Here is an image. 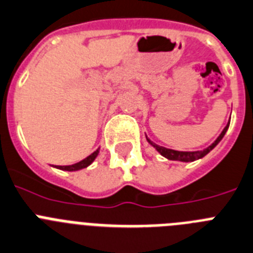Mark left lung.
<instances>
[{
	"instance_id": "obj_1",
	"label": "left lung",
	"mask_w": 253,
	"mask_h": 253,
	"mask_svg": "<svg viewBox=\"0 0 253 253\" xmlns=\"http://www.w3.org/2000/svg\"><path fill=\"white\" fill-rule=\"evenodd\" d=\"M228 127H229V122H228V125L225 126V128L223 129V132L219 135V137L216 140H215L214 142H212L209 148L204 149V150L201 151H178V150H172V149H167V148H163V146H159V145L154 144L151 140H149L148 137H146V140H148L149 144L151 145V146H154V148L157 149L158 153H160V155H163L164 158H167V159L169 160H179V162H193V160H197V159H201V158H204L208 153H210V151L212 150V149L216 146V145L220 142V140L223 139L224 135H225V132H227Z\"/></svg>"
}]
</instances>
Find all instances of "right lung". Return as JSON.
<instances>
[{
    "mask_svg": "<svg viewBox=\"0 0 253 253\" xmlns=\"http://www.w3.org/2000/svg\"><path fill=\"white\" fill-rule=\"evenodd\" d=\"M98 154H99V149H96L93 154H90L89 157H86L85 159H83L81 162H79V163H75V164H72V166H57L56 168L62 169V170H69V172L80 170V169L86 168V167H89L90 164L93 163L94 160H95V158L98 157Z\"/></svg>",
    "mask_w": 253,
    "mask_h": 253,
    "instance_id": "right-lung-1",
    "label": "right lung"
}]
</instances>
